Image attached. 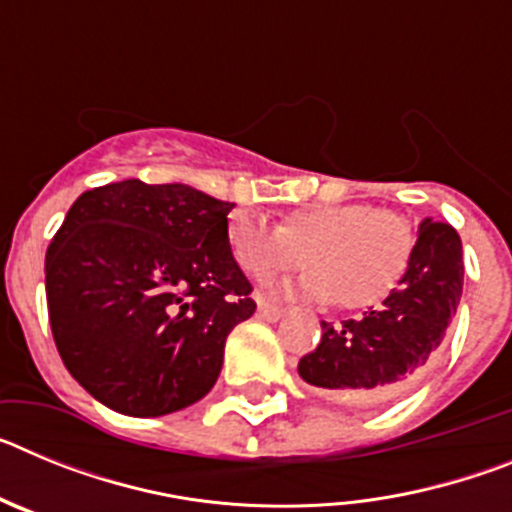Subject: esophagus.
I'll return each instance as SVG.
<instances>
[{"label": "esophagus", "instance_id": "obj_1", "mask_svg": "<svg viewBox=\"0 0 512 512\" xmlns=\"http://www.w3.org/2000/svg\"><path fill=\"white\" fill-rule=\"evenodd\" d=\"M259 315L264 320H271V323H274V320H279L284 315V307H279V305H274V302H266V300H259Z\"/></svg>", "mask_w": 512, "mask_h": 512}]
</instances>
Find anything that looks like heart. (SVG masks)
Listing matches in <instances>:
<instances>
[{
    "label": "heart",
    "mask_w": 512,
    "mask_h": 512,
    "mask_svg": "<svg viewBox=\"0 0 512 512\" xmlns=\"http://www.w3.org/2000/svg\"><path fill=\"white\" fill-rule=\"evenodd\" d=\"M228 246L248 277L271 279L307 259L302 292L315 300L361 310L379 305L408 271L415 235L408 220L366 202L310 205L269 225L251 212H233Z\"/></svg>",
    "instance_id": "1"
}]
</instances>
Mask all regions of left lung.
I'll list each match as a JSON object with an SVG mask.
<instances>
[{"mask_svg":"<svg viewBox=\"0 0 512 512\" xmlns=\"http://www.w3.org/2000/svg\"><path fill=\"white\" fill-rule=\"evenodd\" d=\"M461 238L449 223L425 217L405 277L379 310L356 320L320 323L323 338L297 372L312 387L364 405L395 400L425 374L461 300Z\"/></svg>","mask_w":512,"mask_h":512,"instance_id":"obj_1","label":"left lung"}]
</instances>
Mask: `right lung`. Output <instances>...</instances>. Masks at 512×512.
<instances>
[{"instance_id": "1", "label": "right lung", "mask_w": 512, "mask_h": 512, "mask_svg": "<svg viewBox=\"0 0 512 512\" xmlns=\"http://www.w3.org/2000/svg\"><path fill=\"white\" fill-rule=\"evenodd\" d=\"M233 202L140 179L89 189L45 253L53 341L71 377L133 418L189 408L256 310L228 246Z\"/></svg>"}]
</instances>
